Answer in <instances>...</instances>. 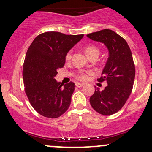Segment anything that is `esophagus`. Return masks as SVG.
<instances>
[{"instance_id": "34e87169", "label": "esophagus", "mask_w": 152, "mask_h": 152, "mask_svg": "<svg viewBox=\"0 0 152 152\" xmlns=\"http://www.w3.org/2000/svg\"><path fill=\"white\" fill-rule=\"evenodd\" d=\"M76 86L78 87V88H81V87L84 86V83H76Z\"/></svg>"}]
</instances>
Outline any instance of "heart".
<instances>
[{"mask_svg": "<svg viewBox=\"0 0 152 152\" xmlns=\"http://www.w3.org/2000/svg\"><path fill=\"white\" fill-rule=\"evenodd\" d=\"M85 51H86V53L89 58H91L92 56L95 55V54H98L99 55V48L96 46H94V45H88V46H86L85 47ZM71 56H72V50H69L66 55V60L69 61L71 58ZM77 78L79 80H81V81H85V80L87 79L88 76H87L86 74H85V73H80L77 76Z\"/></svg>", "mask_w": 152, "mask_h": 152, "instance_id": "obj_1", "label": "heart"}]
</instances>
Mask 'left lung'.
<instances>
[{
    "instance_id": "left-lung-1",
    "label": "left lung",
    "mask_w": 152,
    "mask_h": 152,
    "mask_svg": "<svg viewBox=\"0 0 152 152\" xmlns=\"http://www.w3.org/2000/svg\"><path fill=\"white\" fill-rule=\"evenodd\" d=\"M87 37L105 45L109 58L98 81H106L107 86L100 91L96 87L90 97L92 108L99 114L109 116L123 107L129 97L135 78L132 51L126 41L110 29L91 33Z\"/></svg>"
}]
</instances>
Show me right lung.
<instances>
[{
  "label": "right lung",
  "mask_w": 152,
  "mask_h": 152,
  "mask_svg": "<svg viewBox=\"0 0 152 152\" xmlns=\"http://www.w3.org/2000/svg\"><path fill=\"white\" fill-rule=\"evenodd\" d=\"M83 37L48 31L38 35L27 50L23 69L25 91L31 106L45 117L58 118L70 106L75 83L64 85L55 76L65 64L66 53Z\"/></svg>",
  "instance_id": "obj_1"
}]
</instances>
